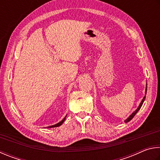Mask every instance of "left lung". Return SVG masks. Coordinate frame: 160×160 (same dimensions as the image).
<instances>
[{"label": "left lung", "instance_id": "8db88e82", "mask_svg": "<svg viewBox=\"0 0 160 160\" xmlns=\"http://www.w3.org/2000/svg\"><path fill=\"white\" fill-rule=\"evenodd\" d=\"M145 92H146V93H147V86H146V89H145ZM145 97L143 98V99H142V101H141V104H140L139 105V107L138 108H137V110H136V111H134L132 113V114H131V115L129 116V117H128V118L127 119H126L125 120V122L126 123H127V122H129V121H131V119H132L133 118V117H134V116H135L136 115V113L137 112H138V110H140V109H141V106H142V103H143V102H144V100H145Z\"/></svg>", "mask_w": 160, "mask_h": 160}]
</instances>
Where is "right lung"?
<instances>
[{
    "mask_svg": "<svg viewBox=\"0 0 160 160\" xmlns=\"http://www.w3.org/2000/svg\"><path fill=\"white\" fill-rule=\"evenodd\" d=\"M67 117V116H66ZM66 117H64V118L62 120V121L60 122H59V123H58L57 124H55V125H52V126H50V127H48V128H52V127H60V126H61L62 124V123L64 122V120H65V119H66Z\"/></svg>",
    "mask_w": 160,
    "mask_h": 160,
    "instance_id": "1",
    "label": "right lung"
}]
</instances>
